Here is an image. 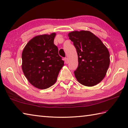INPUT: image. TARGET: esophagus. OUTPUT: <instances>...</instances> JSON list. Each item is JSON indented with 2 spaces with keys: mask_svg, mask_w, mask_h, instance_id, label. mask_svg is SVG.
Instances as JSON below:
<instances>
[{
  "mask_svg": "<svg viewBox=\"0 0 128 128\" xmlns=\"http://www.w3.org/2000/svg\"><path fill=\"white\" fill-rule=\"evenodd\" d=\"M64 61H65V62H66V64H68V62H69V60H68V58H65L64 59Z\"/></svg>",
  "mask_w": 128,
  "mask_h": 128,
  "instance_id": "esophagus-1",
  "label": "esophagus"
}]
</instances>
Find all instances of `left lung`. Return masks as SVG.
I'll list each match as a JSON object with an SVG mask.
<instances>
[{
    "label": "left lung",
    "mask_w": 128,
    "mask_h": 128,
    "mask_svg": "<svg viewBox=\"0 0 128 128\" xmlns=\"http://www.w3.org/2000/svg\"><path fill=\"white\" fill-rule=\"evenodd\" d=\"M68 36L78 54V66L74 71L76 80L86 86L97 84L106 76L110 65L108 49L90 31H73Z\"/></svg>",
    "instance_id": "left-lung-1"
}]
</instances>
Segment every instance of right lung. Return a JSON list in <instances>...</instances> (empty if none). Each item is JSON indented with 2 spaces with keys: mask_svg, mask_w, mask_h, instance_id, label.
Returning a JSON list of instances; mask_svg holds the SVG:
<instances>
[{
  "mask_svg": "<svg viewBox=\"0 0 128 128\" xmlns=\"http://www.w3.org/2000/svg\"><path fill=\"white\" fill-rule=\"evenodd\" d=\"M55 33L38 35L25 46L22 54V68L32 85L46 89L56 82L64 62L54 45Z\"/></svg>",
  "mask_w": 128,
  "mask_h": 128,
  "instance_id": "add662e5",
  "label": "right lung"
}]
</instances>
